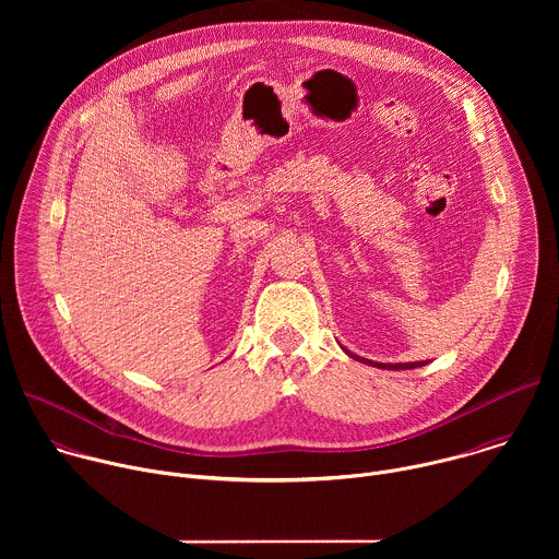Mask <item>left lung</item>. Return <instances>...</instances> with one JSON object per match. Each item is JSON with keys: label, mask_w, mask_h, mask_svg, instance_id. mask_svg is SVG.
<instances>
[{"label": "left lung", "mask_w": 559, "mask_h": 559, "mask_svg": "<svg viewBox=\"0 0 559 559\" xmlns=\"http://www.w3.org/2000/svg\"><path fill=\"white\" fill-rule=\"evenodd\" d=\"M349 354V352H347ZM352 358H356V360H360V362H367V365H371V367H378V369H416V367H423V365H427V360L423 362H395V365H384V362H373V360H365V358H360V356H356V354H349Z\"/></svg>", "instance_id": "obj_1"}]
</instances>
